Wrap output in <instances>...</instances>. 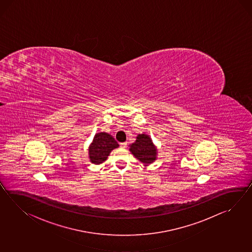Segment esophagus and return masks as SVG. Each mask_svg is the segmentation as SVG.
Listing matches in <instances>:
<instances>
[{"label": "esophagus", "instance_id": "obj_1", "mask_svg": "<svg viewBox=\"0 0 252 252\" xmlns=\"http://www.w3.org/2000/svg\"><path fill=\"white\" fill-rule=\"evenodd\" d=\"M126 142H125V143H120V146H121V148H126Z\"/></svg>", "mask_w": 252, "mask_h": 252}]
</instances>
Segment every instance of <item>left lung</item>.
<instances>
[{
  "label": "left lung",
  "mask_w": 252,
  "mask_h": 252,
  "mask_svg": "<svg viewBox=\"0 0 252 252\" xmlns=\"http://www.w3.org/2000/svg\"><path fill=\"white\" fill-rule=\"evenodd\" d=\"M130 152L140 162L149 164L157 160V149L148 134H140L135 142L130 145Z\"/></svg>",
  "instance_id": "1"
}]
</instances>
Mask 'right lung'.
<instances>
[{"label": "right lung", "instance_id": "right-lung-1", "mask_svg": "<svg viewBox=\"0 0 252 252\" xmlns=\"http://www.w3.org/2000/svg\"><path fill=\"white\" fill-rule=\"evenodd\" d=\"M119 145L112 135L105 132L95 134L92 143L89 147V157L90 162L94 164H100L105 162L109 154Z\"/></svg>", "mask_w": 252, "mask_h": 252}]
</instances>
